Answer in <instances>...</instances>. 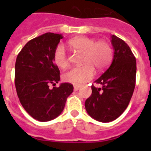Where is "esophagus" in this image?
<instances>
[{"instance_id":"esophagus-1","label":"esophagus","mask_w":151,"mask_h":151,"mask_svg":"<svg viewBox=\"0 0 151 151\" xmlns=\"http://www.w3.org/2000/svg\"><path fill=\"white\" fill-rule=\"evenodd\" d=\"M79 88V86H78V85H74V91H78Z\"/></svg>"}]
</instances>
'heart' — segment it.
<instances>
[{"label":"heart","instance_id":"obj_1","mask_svg":"<svg viewBox=\"0 0 151 151\" xmlns=\"http://www.w3.org/2000/svg\"><path fill=\"white\" fill-rule=\"evenodd\" d=\"M69 47L73 50L83 53V63L85 65L74 67L63 75L66 82L76 85H82L94 77V66L97 69L106 68L112 58V48L104 41H96L87 37H76L69 41ZM54 63L59 68L65 69L69 65L66 51L62 45H59L54 50Z\"/></svg>","mask_w":151,"mask_h":151}]
</instances>
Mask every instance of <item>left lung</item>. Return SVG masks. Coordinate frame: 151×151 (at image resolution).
<instances>
[{
    "instance_id": "1",
    "label": "left lung",
    "mask_w": 151,
    "mask_h": 151,
    "mask_svg": "<svg viewBox=\"0 0 151 151\" xmlns=\"http://www.w3.org/2000/svg\"><path fill=\"white\" fill-rule=\"evenodd\" d=\"M114 50L110 67L91 85V95L85 103L88 115L101 122L115 120L127 108L135 87L136 60L129 45L113 35Z\"/></svg>"
}]
</instances>
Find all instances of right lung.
Listing matches in <instances>:
<instances>
[{"label": "right lung", "mask_w": 151, "mask_h": 151, "mask_svg": "<svg viewBox=\"0 0 151 151\" xmlns=\"http://www.w3.org/2000/svg\"><path fill=\"white\" fill-rule=\"evenodd\" d=\"M63 38L47 32L36 37L23 47L15 64V86L21 104L31 116L40 122L57 118L73 91L70 83H62L58 66L54 63V50Z\"/></svg>", "instance_id": "right-lung-1"}]
</instances>
